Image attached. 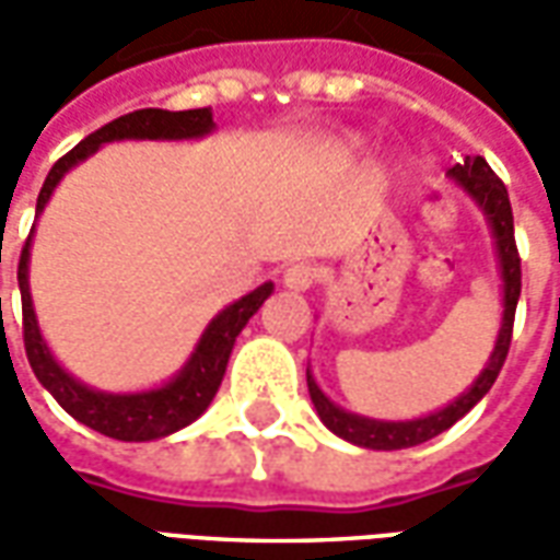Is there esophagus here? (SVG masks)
<instances>
[{"instance_id": "obj_1", "label": "esophagus", "mask_w": 560, "mask_h": 560, "mask_svg": "<svg viewBox=\"0 0 560 560\" xmlns=\"http://www.w3.org/2000/svg\"><path fill=\"white\" fill-rule=\"evenodd\" d=\"M283 283L295 292H304L316 283V265L313 261H292L283 271Z\"/></svg>"}]
</instances>
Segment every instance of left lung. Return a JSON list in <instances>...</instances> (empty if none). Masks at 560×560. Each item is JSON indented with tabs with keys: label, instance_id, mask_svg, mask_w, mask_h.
Here are the masks:
<instances>
[{
	"label": "left lung",
	"instance_id": "left-lung-1",
	"mask_svg": "<svg viewBox=\"0 0 560 560\" xmlns=\"http://www.w3.org/2000/svg\"><path fill=\"white\" fill-rule=\"evenodd\" d=\"M458 184L477 198V205L486 210L491 232H494V244H498V259H501V277H503V323L494 352H491L486 371L479 374L474 386L464 392L462 398L452 400L450 407H443L440 413H431L425 419H413V422H376V419H364V416L347 413L337 404L325 398L323 388L313 383L311 371H307V388H311L313 407L325 422L328 431H335L337 438L350 440L355 446L364 450H410L425 440L438 438L446 428H452L464 413L474 410V404L482 400V395L494 386V380L501 374L506 352H510V340H513V323H515V304H518V292H522V259H518V247H515L513 232V208H510V196L506 186L498 174L491 172L489 162L482 156L464 160V165H455L450 172Z\"/></svg>",
	"mask_w": 560,
	"mask_h": 560
}]
</instances>
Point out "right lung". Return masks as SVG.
Returning <instances> with one entry per match:
<instances>
[{"mask_svg":"<svg viewBox=\"0 0 560 560\" xmlns=\"http://www.w3.org/2000/svg\"><path fill=\"white\" fill-rule=\"evenodd\" d=\"M210 129H213V110L210 108H141L132 110V114H122L117 120L105 122L93 135H86L81 144L71 147L62 160H57V165L45 177L42 192H38L35 213L45 210L54 186L62 180V174L69 172L71 165L86 160L90 153H96L98 147L108 144V141H122V138H150V141L153 138H198V135H208ZM30 241H33V232H30L26 244L20 249L18 261L20 304H23V347H26L30 368L66 413L114 440L141 443V440L174 434L189 422H196L198 416L208 410V404L217 395L220 383H223L235 337L241 335V328L249 323V316L259 311L265 299L273 292L271 283H265V287L253 289L249 295H244L235 304H229L205 328L192 359L186 362L184 371L174 376L168 386L153 388V392H138V395H105V392L86 388L74 376L66 374L57 364V359L50 355L45 340H42V331H38V323H35L33 295H30V277H26V271H30Z\"/></svg>","mask_w":560,"mask_h":560,"instance_id":"add662e5","label":"right lung"}]
</instances>
